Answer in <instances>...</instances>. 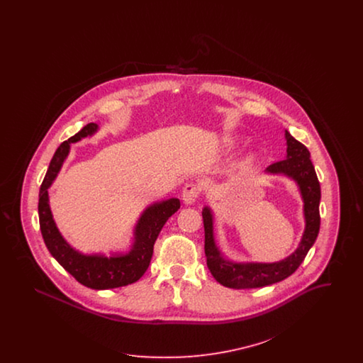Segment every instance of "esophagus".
<instances>
[{
  "mask_svg": "<svg viewBox=\"0 0 363 363\" xmlns=\"http://www.w3.org/2000/svg\"><path fill=\"white\" fill-rule=\"evenodd\" d=\"M199 194H200V189L197 185L194 184H188L185 185V188L182 190V200L185 204H193L197 199H199Z\"/></svg>",
  "mask_w": 363,
  "mask_h": 363,
  "instance_id": "1",
  "label": "esophagus"
}]
</instances>
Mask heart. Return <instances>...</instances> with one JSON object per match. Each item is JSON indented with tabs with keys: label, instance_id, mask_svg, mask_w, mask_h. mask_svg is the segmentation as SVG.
Returning <instances> with one entry per match:
<instances>
[{
	"label": "heart",
	"instance_id": "b5f03b06",
	"mask_svg": "<svg viewBox=\"0 0 363 363\" xmlns=\"http://www.w3.org/2000/svg\"><path fill=\"white\" fill-rule=\"evenodd\" d=\"M227 147H228V148H233V147H234V143H231V144H228V145H227ZM255 159H256V155H253V154H250V155L247 156V157H246V160H245V163H246V164H250V163H253V162H255Z\"/></svg>",
	"mask_w": 363,
	"mask_h": 363
}]
</instances>
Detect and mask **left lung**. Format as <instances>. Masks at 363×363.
I'll list each match as a JSON object with an SVG mask.
<instances>
[{
  "mask_svg": "<svg viewBox=\"0 0 363 363\" xmlns=\"http://www.w3.org/2000/svg\"><path fill=\"white\" fill-rule=\"evenodd\" d=\"M287 156L267 167L265 173L281 174L295 181L303 200L305 231L296 250L277 262H233L223 257L213 235V213L211 208L203 209L206 231V256L208 269L220 284L230 289H259L284 280L293 275L306 257L320 231L321 188L311 163L309 150L286 130Z\"/></svg>",
  "mask_w": 363,
  "mask_h": 363,
  "instance_id": "1",
  "label": "left lung"
}]
</instances>
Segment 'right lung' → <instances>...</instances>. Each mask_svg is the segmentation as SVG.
<instances>
[{
  "instance_id": "right-lung-1",
  "label": "right lung",
  "mask_w": 363,
  "mask_h": 363,
  "mask_svg": "<svg viewBox=\"0 0 363 363\" xmlns=\"http://www.w3.org/2000/svg\"><path fill=\"white\" fill-rule=\"evenodd\" d=\"M98 129L99 126L91 122L57 148L40 185L38 212L42 237L52 257L83 286L92 290H107L132 284L145 274L152 259L156 238L167 219L179 209L181 203L178 199H169L145 208L133 230V243L128 253L84 255L73 249L52 219L48 190L69 155L70 144L95 135Z\"/></svg>"
}]
</instances>
